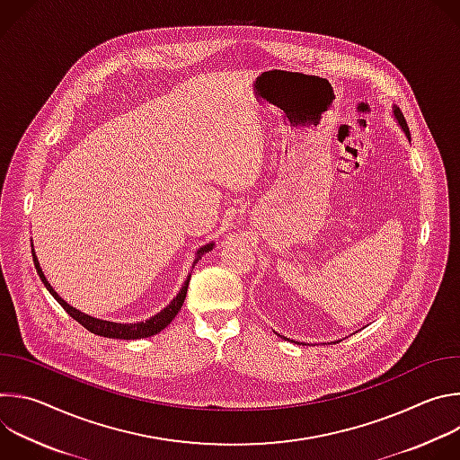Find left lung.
Here are the masks:
<instances>
[{
    "label": "left lung",
    "instance_id": "obj_1",
    "mask_svg": "<svg viewBox=\"0 0 460 460\" xmlns=\"http://www.w3.org/2000/svg\"><path fill=\"white\" fill-rule=\"evenodd\" d=\"M393 114H395V118H397V121H399V125L402 127V130L406 133V137H408V140L411 142V137H410V128H408V123H406V118H404V114L401 112V109L399 107H393Z\"/></svg>",
    "mask_w": 460,
    "mask_h": 460
}]
</instances>
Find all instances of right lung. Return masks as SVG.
<instances>
[{"label":"right lung","instance_id":"obj_1","mask_svg":"<svg viewBox=\"0 0 460 460\" xmlns=\"http://www.w3.org/2000/svg\"><path fill=\"white\" fill-rule=\"evenodd\" d=\"M213 242L202 245L199 251H196V258L192 261V268L199 264V260L202 258L204 252H209L213 249ZM32 258H34V266H36V271L43 282V286L47 288V291L58 300V304L67 311L76 322H80L85 330H89L91 333L94 335H100V337H107V339H121V341H137V339H147V337H153L156 333H160L162 330H165V327L172 322V318L178 314V311L181 309L183 305V300H185V295H187V288H189V280H190V275L187 277V280L183 282L181 289L178 291V295L171 300V304L167 307H164L158 314L147 318L146 322H137V323H118V322H109V320H100V318H94V316H89L82 311H78L76 307L69 305L67 302H65L54 289L52 286L47 282L41 268H40V261L36 258V252L32 249ZM190 268V270H192Z\"/></svg>","mask_w":460,"mask_h":460}]
</instances>
